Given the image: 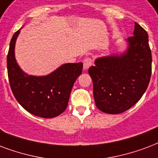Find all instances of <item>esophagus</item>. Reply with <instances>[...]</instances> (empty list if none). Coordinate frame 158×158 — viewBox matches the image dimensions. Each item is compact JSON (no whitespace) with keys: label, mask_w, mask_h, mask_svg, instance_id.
I'll use <instances>...</instances> for the list:
<instances>
[{"label":"esophagus","mask_w":158,"mask_h":158,"mask_svg":"<svg viewBox=\"0 0 158 158\" xmlns=\"http://www.w3.org/2000/svg\"><path fill=\"white\" fill-rule=\"evenodd\" d=\"M83 64H84V69H87L93 64V60L90 57H86L83 60Z\"/></svg>","instance_id":"obj_1"}]
</instances>
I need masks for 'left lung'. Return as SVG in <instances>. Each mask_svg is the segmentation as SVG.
Wrapping results in <instances>:
<instances>
[{"label": "left lung", "mask_w": 158, "mask_h": 158, "mask_svg": "<svg viewBox=\"0 0 158 158\" xmlns=\"http://www.w3.org/2000/svg\"><path fill=\"white\" fill-rule=\"evenodd\" d=\"M128 49L122 55L97 59L89 69L97 108L103 113L121 114L142 98L152 74V53L148 35L135 22Z\"/></svg>", "instance_id": "left-lung-1"}]
</instances>
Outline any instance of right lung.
I'll use <instances>...</instances> for the list:
<instances>
[{"label": "right lung", "mask_w": 158, "mask_h": 158, "mask_svg": "<svg viewBox=\"0 0 158 158\" xmlns=\"http://www.w3.org/2000/svg\"><path fill=\"white\" fill-rule=\"evenodd\" d=\"M20 30L12 36L7 55V72L11 91L18 103L35 116L50 118L67 108L71 90L81 74L83 64H64L49 75L25 74L15 59V44Z\"/></svg>", "instance_id": "1"}]
</instances>
